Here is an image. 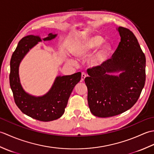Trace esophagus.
I'll list each match as a JSON object with an SVG mask.
<instances>
[{
    "instance_id": "obj_1",
    "label": "esophagus",
    "mask_w": 154,
    "mask_h": 154,
    "mask_svg": "<svg viewBox=\"0 0 154 154\" xmlns=\"http://www.w3.org/2000/svg\"><path fill=\"white\" fill-rule=\"evenodd\" d=\"M86 77H87L86 74L85 73H82V74H81V81H82V82H83V81H84V80L86 78Z\"/></svg>"
}]
</instances>
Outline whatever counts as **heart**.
Here are the masks:
<instances>
[{"mask_svg": "<svg viewBox=\"0 0 154 154\" xmlns=\"http://www.w3.org/2000/svg\"><path fill=\"white\" fill-rule=\"evenodd\" d=\"M100 36H93L81 43L74 44L71 48V53L77 58H83L90 55L97 48L89 60V65L91 68L102 67L107 61L112 51V45L109 42H104Z\"/></svg>", "mask_w": 154, "mask_h": 154, "instance_id": "1", "label": "heart"}]
</instances>
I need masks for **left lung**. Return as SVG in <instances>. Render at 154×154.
<instances>
[{
	"label": "left lung",
	"mask_w": 154,
	"mask_h": 154,
	"mask_svg": "<svg viewBox=\"0 0 154 154\" xmlns=\"http://www.w3.org/2000/svg\"><path fill=\"white\" fill-rule=\"evenodd\" d=\"M120 42L112 58L99 68L88 69L85 79L88 104L93 115L106 118L129 110L137 102L146 81V57L130 30L118 27Z\"/></svg>",
	"instance_id": "left-lung-1"
}]
</instances>
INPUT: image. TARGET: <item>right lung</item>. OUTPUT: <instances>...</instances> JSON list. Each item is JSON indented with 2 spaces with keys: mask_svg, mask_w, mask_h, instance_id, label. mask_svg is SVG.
<instances>
[{
  "mask_svg": "<svg viewBox=\"0 0 154 154\" xmlns=\"http://www.w3.org/2000/svg\"><path fill=\"white\" fill-rule=\"evenodd\" d=\"M57 35V34L50 33L42 38L34 35L24 37L18 42L11 60L10 85L15 103L23 113L43 122L56 120L63 115L71 93L81 80V73L57 76L46 93L42 96H34L23 88L20 79L19 67L26 54L39 42L52 40Z\"/></svg>",
  "mask_w": 154,
  "mask_h": 154,
  "instance_id": "obj_1",
  "label": "right lung"
}]
</instances>
